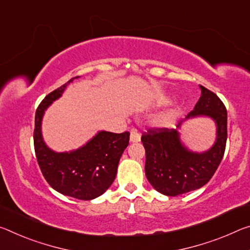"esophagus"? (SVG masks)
I'll return each instance as SVG.
<instances>
[{
    "mask_svg": "<svg viewBox=\"0 0 250 250\" xmlns=\"http://www.w3.org/2000/svg\"><path fill=\"white\" fill-rule=\"evenodd\" d=\"M140 139H141L140 133L138 132L136 129L131 130V132H130V142H132V144L133 142H139Z\"/></svg>",
    "mask_w": 250,
    "mask_h": 250,
    "instance_id": "1",
    "label": "esophagus"
}]
</instances>
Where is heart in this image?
Here are the masks:
<instances>
[{"instance_id": "1", "label": "heart", "mask_w": 250, "mask_h": 250, "mask_svg": "<svg viewBox=\"0 0 250 250\" xmlns=\"http://www.w3.org/2000/svg\"><path fill=\"white\" fill-rule=\"evenodd\" d=\"M171 114H164V116H161L160 118V122L162 125H167L171 121Z\"/></svg>"}]
</instances>
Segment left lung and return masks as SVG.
<instances>
[{"label":"left lung","mask_w":250,"mask_h":250,"mask_svg":"<svg viewBox=\"0 0 250 250\" xmlns=\"http://www.w3.org/2000/svg\"><path fill=\"white\" fill-rule=\"evenodd\" d=\"M201 96L192 111L177 125L149 130L141 137L146 149V179L158 192L175 197L199 189L211 179L223 159L227 141V111L215 93L199 85ZM204 116L215 122L216 139L205 152H193L181 140L180 130L190 118Z\"/></svg>","instance_id":"obj_1"}]
</instances>
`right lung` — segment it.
<instances>
[{
    "label": "right lung",
    "mask_w": 250,
    "mask_h": 250,
    "mask_svg": "<svg viewBox=\"0 0 250 250\" xmlns=\"http://www.w3.org/2000/svg\"><path fill=\"white\" fill-rule=\"evenodd\" d=\"M79 78L71 79L40 104L35 112L34 149L40 169L51 187L64 196L92 200L104 195L116 179L119 161L129 145L130 133L100 130L83 146L63 152L54 151L45 144L42 134L45 111Z\"/></svg>",
    "instance_id": "1"
}]
</instances>
